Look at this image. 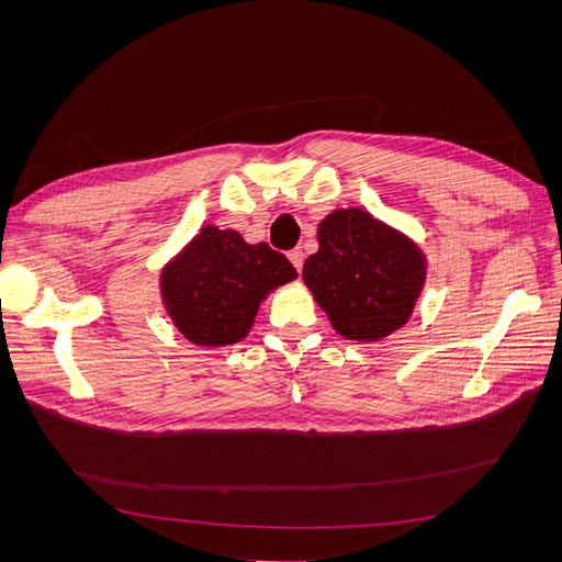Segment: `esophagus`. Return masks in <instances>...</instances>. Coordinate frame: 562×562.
<instances>
[{"label": "esophagus", "mask_w": 562, "mask_h": 562, "mask_svg": "<svg viewBox=\"0 0 562 562\" xmlns=\"http://www.w3.org/2000/svg\"><path fill=\"white\" fill-rule=\"evenodd\" d=\"M288 260L293 262V267H295L297 271H302V265H304V252H302L300 248H295V250L288 252Z\"/></svg>", "instance_id": "1"}]
</instances>
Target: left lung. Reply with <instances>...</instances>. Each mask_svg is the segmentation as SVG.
<instances>
[{"label": "left lung", "instance_id": "left-lung-1", "mask_svg": "<svg viewBox=\"0 0 562 562\" xmlns=\"http://www.w3.org/2000/svg\"><path fill=\"white\" fill-rule=\"evenodd\" d=\"M302 279L339 335L378 342L413 316L427 283V255L368 211L339 209L321 220L318 250Z\"/></svg>", "mask_w": 562, "mask_h": 562}]
</instances>
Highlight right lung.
I'll use <instances>...</instances> for the list:
<instances>
[{
  "instance_id": "add662e5",
  "label": "right lung",
  "mask_w": 562,
  "mask_h": 562,
  "mask_svg": "<svg viewBox=\"0 0 562 562\" xmlns=\"http://www.w3.org/2000/svg\"><path fill=\"white\" fill-rule=\"evenodd\" d=\"M295 279L285 255L206 225L164 265L159 285L173 326L192 345L211 349L241 342L265 297Z\"/></svg>"
}]
</instances>
